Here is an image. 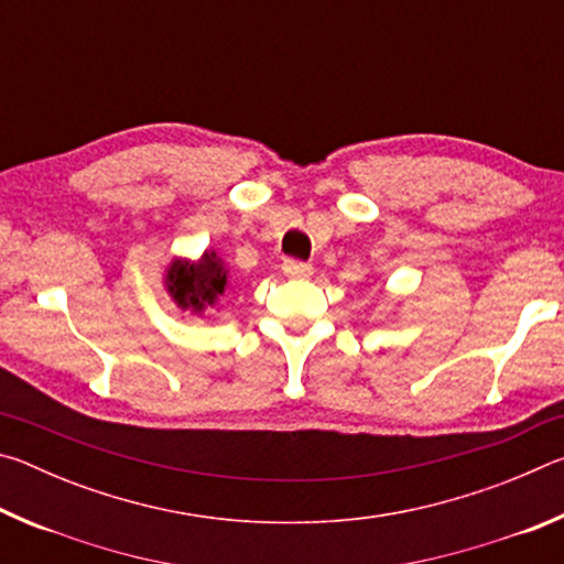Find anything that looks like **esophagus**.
<instances>
[{"instance_id":"esophagus-1","label":"esophagus","mask_w":564,"mask_h":564,"mask_svg":"<svg viewBox=\"0 0 564 564\" xmlns=\"http://www.w3.org/2000/svg\"><path fill=\"white\" fill-rule=\"evenodd\" d=\"M283 273L289 275V279H311L313 265L301 261H283Z\"/></svg>"}]
</instances>
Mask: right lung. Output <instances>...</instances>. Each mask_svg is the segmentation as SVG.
Listing matches in <instances>:
<instances>
[{
	"label": "right lung",
	"mask_w": 564,
	"mask_h": 564,
	"mask_svg": "<svg viewBox=\"0 0 564 564\" xmlns=\"http://www.w3.org/2000/svg\"><path fill=\"white\" fill-rule=\"evenodd\" d=\"M166 293L181 311L202 316L228 289V269L216 251H204L202 259H171L164 273Z\"/></svg>",
	"instance_id": "add662e5"
}]
</instances>
